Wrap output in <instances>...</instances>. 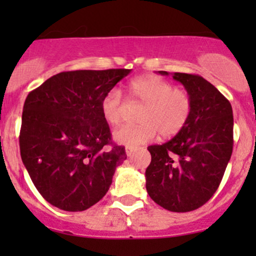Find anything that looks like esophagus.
I'll list each match as a JSON object with an SVG mask.
<instances>
[{
	"label": "esophagus",
	"instance_id": "obj_1",
	"mask_svg": "<svg viewBox=\"0 0 256 256\" xmlns=\"http://www.w3.org/2000/svg\"><path fill=\"white\" fill-rule=\"evenodd\" d=\"M125 152H126V155H128V156H131V155L134 154V148H131V146H126Z\"/></svg>",
	"mask_w": 256,
	"mask_h": 256
}]
</instances>
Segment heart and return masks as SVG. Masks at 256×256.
<instances>
[{
  "label": "heart",
  "mask_w": 256,
  "mask_h": 256,
  "mask_svg": "<svg viewBox=\"0 0 256 256\" xmlns=\"http://www.w3.org/2000/svg\"><path fill=\"white\" fill-rule=\"evenodd\" d=\"M131 98L144 107L138 116L140 125L122 126L114 132L116 142L126 146H137L150 140L158 134L171 137L178 134L188 122L192 113V98L186 91L176 89L174 85L156 76L132 79L128 83ZM104 118L116 126L122 122V98L118 89H112L101 102Z\"/></svg>",
  "instance_id": "obj_1"
}]
</instances>
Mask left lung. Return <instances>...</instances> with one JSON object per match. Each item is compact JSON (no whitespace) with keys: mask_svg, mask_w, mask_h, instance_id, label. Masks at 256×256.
Here are the masks:
<instances>
[{"mask_svg":"<svg viewBox=\"0 0 256 256\" xmlns=\"http://www.w3.org/2000/svg\"><path fill=\"white\" fill-rule=\"evenodd\" d=\"M172 77L189 94L192 113L172 140L148 146L152 161L146 170V188L165 210L190 212L219 188L232 154L234 116L228 100L201 76L176 72Z\"/></svg>","mask_w":256,"mask_h":256,"instance_id":"8db88e82","label":"left lung"}]
</instances>
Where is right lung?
<instances>
[{"label": "right lung", "instance_id": "add662e5", "mask_svg": "<svg viewBox=\"0 0 256 256\" xmlns=\"http://www.w3.org/2000/svg\"><path fill=\"white\" fill-rule=\"evenodd\" d=\"M131 70L61 72L32 90L22 110L20 155L49 204L82 212L110 189L125 148L112 142L102 98ZM106 145H112L108 151Z\"/></svg>", "mask_w": 256, "mask_h": 256}]
</instances>
